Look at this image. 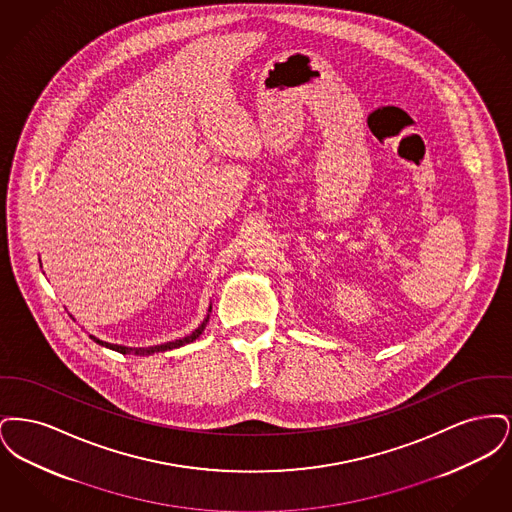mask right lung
I'll return each mask as SVG.
<instances>
[{
  "label": "right lung",
  "mask_w": 512,
  "mask_h": 512,
  "mask_svg": "<svg viewBox=\"0 0 512 512\" xmlns=\"http://www.w3.org/2000/svg\"><path fill=\"white\" fill-rule=\"evenodd\" d=\"M209 311H211V309H209ZM207 322H209V315H207V318L201 322V326H199L195 332H192L190 336H186V338H182V340L169 341V343H163V345H153V347H138V349H132V347H124V345H115V343H107V341L98 340V338H94V336H90V338H94V341L99 343V345H103V347H109V349H113V351H119L122 355H126V353H134V355H151V353H161V351L176 349V347H180V345H184V343H190V341L197 340V338L201 336V332L205 330Z\"/></svg>",
  "instance_id": "1"
}]
</instances>
